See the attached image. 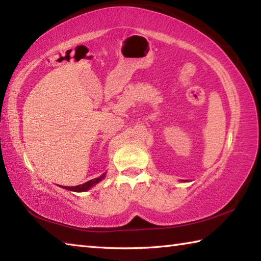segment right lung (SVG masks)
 Instances as JSON below:
<instances>
[{"mask_svg": "<svg viewBox=\"0 0 261 261\" xmlns=\"http://www.w3.org/2000/svg\"><path fill=\"white\" fill-rule=\"evenodd\" d=\"M105 176H106V173H102L100 177H98V178H94V179H91V180H89V181H87V182H84V184H82V185H79V186H74V187H67V186H61L63 188H65V189H68V191H72V192H87V191H89L90 188L91 187H93L94 185L96 184H98L99 181H101V180L105 178Z\"/></svg>", "mask_w": 261, "mask_h": 261, "instance_id": "1", "label": "right lung"}]
</instances>
